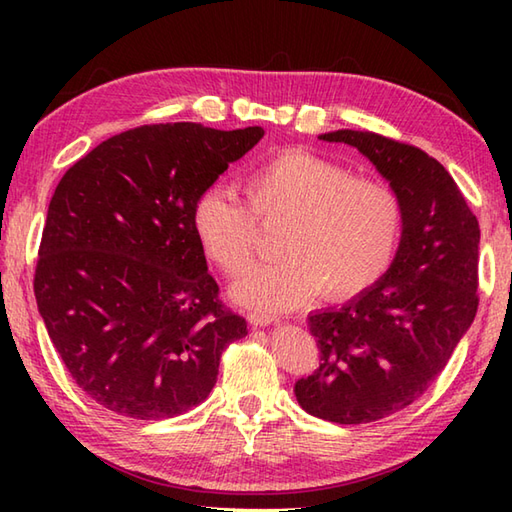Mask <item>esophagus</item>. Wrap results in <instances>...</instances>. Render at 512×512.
Returning <instances> with one entry per match:
<instances>
[{
	"instance_id": "1",
	"label": "esophagus",
	"mask_w": 512,
	"mask_h": 512,
	"mask_svg": "<svg viewBox=\"0 0 512 512\" xmlns=\"http://www.w3.org/2000/svg\"><path fill=\"white\" fill-rule=\"evenodd\" d=\"M246 319L250 325H255V328H264V325H270V323H277V317L275 314H268V312H257V310H250L246 314Z\"/></svg>"
}]
</instances>
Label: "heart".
Instances as JSON below:
<instances>
[{
	"instance_id": "b5f03b06",
	"label": "heart",
	"mask_w": 512,
	"mask_h": 512,
	"mask_svg": "<svg viewBox=\"0 0 512 512\" xmlns=\"http://www.w3.org/2000/svg\"><path fill=\"white\" fill-rule=\"evenodd\" d=\"M247 213L224 187L204 189L191 206L202 255L224 275L255 259L257 226H279V264L248 270L228 295L250 310H290L317 297L347 301L380 284L398 255L405 211L376 178L303 149H286L246 173Z\"/></svg>"
}]
</instances>
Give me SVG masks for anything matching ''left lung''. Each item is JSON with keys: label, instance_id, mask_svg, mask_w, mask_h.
<instances>
[{"label": "left lung", "instance_id": "obj_1", "mask_svg": "<svg viewBox=\"0 0 512 512\" xmlns=\"http://www.w3.org/2000/svg\"><path fill=\"white\" fill-rule=\"evenodd\" d=\"M319 138L361 151L405 211L398 255L380 284L308 317L319 367L295 383L310 416L365 424L418 400L471 328L480 224L449 171L422 149L354 129Z\"/></svg>", "mask_w": 512, "mask_h": 512}]
</instances>
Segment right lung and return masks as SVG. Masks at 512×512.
<instances>
[{
  "mask_svg": "<svg viewBox=\"0 0 512 512\" xmlns=\"http://www.w3.org/2000/svg\"><path fill=\"white\" fill-rule=\"evenodd\" d=\"M264 136L198 123L107 138L61 178L35 273L37 308L74 383L136 420L198 407L246 321L217 299L191 231L195 198Z\"/></svg>",
  "mask_w": 512,
  "mask_h": 512,
  "instance_id": "add662e5",
  "label": "right lung"
}]
</instances>
